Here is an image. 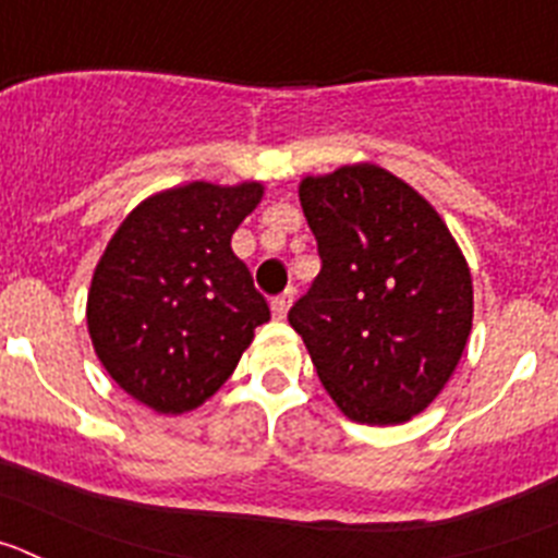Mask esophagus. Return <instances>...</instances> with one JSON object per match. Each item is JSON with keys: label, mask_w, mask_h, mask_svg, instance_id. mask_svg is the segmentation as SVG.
Wrapping results in <instances>:
<instances>
[{"label": "esophagus", "mask_w": 558, "mask_h": 558, "mask_svg": "<svg viewBox=\"0 0 558 558\" xmlns=\"http://www.w3.org/2000/svg\"><path fill=\"white\" fill-rule=\"evenodd\" d=\"M290 304H293V290H284L282 295H276L274 302H270V313H274V318H279V322H282L284 315H288Z\"/></svg>", "instance_id": "esophagus-1"}]
</instances>
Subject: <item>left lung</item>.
Wrapping results in <instances>:
<instances>
[{"mask_svg":"<svg viewBox=\"0 0 558 558\" xmlns=\"http://www.w3.org/2000/svg\"><path fill=\"white\" fill-rule=\"evenodd\" d=\"M322 274L290 310L343 416L402 425L456 372L472 332V276L433 204L377 165L304 175Z\"/></svg>","mask_w":558,"mask_h":558,"instance_id":"8db88e82","label":"left lung"}]
</instances>
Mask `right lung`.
<instances>
[{"instance_id": "obj_1", "label": "right lung", "mask_w": 558, "mask_h": 558, "mask_svg": "<svg viewBox=\"0 0 558 558\" xmlns=\"http://www.w3.org/2000/svg\"><path fill=\"white\" fill-rule=\"evenodd\" d=\"M263 195L259 181L172 186L142 201L108 240L88 288V338L108 377L150 411L204 405L270 322L231 251Z\"/></svg>"}]
</instances>
